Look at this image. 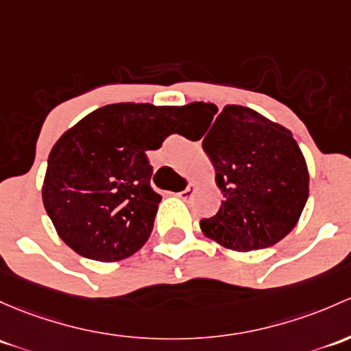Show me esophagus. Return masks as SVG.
Instances as JSON below:
<instances>
[{
    "mask_svg": "<svg viewBox=\"0 0 351 351\" xmlns=\"http://www.w3.org/2000/svg\"><path fill=\"white\" fill-rule=\"evenodd\" d=\"M193 193H195V185H188V186L185 188V190L180 191L178 197L182 198V200H188V198L193 197Z\"/></svg>",
    "mask_w": 351,
    "mask_h": 351,
    "instance_id": "34e87169",
    "label": "esophagus"
}]
</instances>
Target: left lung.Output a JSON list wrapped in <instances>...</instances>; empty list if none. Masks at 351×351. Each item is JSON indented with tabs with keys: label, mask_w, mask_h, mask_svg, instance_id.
<instances>
[{
	"label": "left lung",
	"mask_w": 351,
	"mask_h": 351,
	"mask_svg": "<svg viewBox=\"0 0 351 351\" xmlns=\"http://www.w3.org/2000/svg\"><path fill=\"white\" fill-rule=\"evenodd\" d=\"M186 110L208 121L202 146L223 193L219 212L200 220L204 234L241 252L282 241L300 220L309 191L293 134L242 106H225L215 119L213 104L193 102Z\"/></svg>",
	"instance_id": "left-lung-1"
}]
</instances>
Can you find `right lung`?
Wrapping results in <instances>:
<instances>
[{"instance_id":"right-lung-1","label":"right lung","mask_w":351,"mask_h":351,"mask_svg":"<svg viewBox=\"0 0 351 351\" xmlns=\"http://www.w3.org/2000/svg\"><path fill=\"white\" fill-rule=\"evenodd\" d=\"M186 108L121 102L94 110L51 147L43 205L58 235L87 259L114 263L141 249L161 197L147 149H158Z\"/></svg>"}]
</instances>
